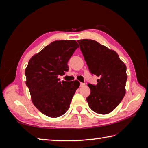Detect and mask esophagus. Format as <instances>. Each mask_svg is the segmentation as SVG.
<instances>
[{
  "instance_id": "34e87169",
  "label": "esophagus",
  "mask_w": 148,
  "mask_h": 148,
  "mask_svg": "<svg viewBox=\"0 0 148 148\" xmlns=\"http://www.w3.org/2000/svg\"><path fill=\"white\" fill-rule=\"evenodd\" d=\"M85 85H86V84H85L84 83H80V86H81V87H83V86H84Z\"/></svg>"
}]
</instances>
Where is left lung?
<instances>
[{"label":"left lung","mask_w":148,"mask_h":148,"mask_svg":"<svg viewBox=\"0 0 148 148\" xmlns=\"http://www.w3.org/2000/svg\"><path fill=\"white\" fill-rule=\"evenodd\" d=\"M91 73L99 76L96 86L88 84L87 101L92 111L108 114L118 106L126 92V65L116 51L92 40H77Z\"/></svg>","instance_id":"left-lung-1"}]
</instances>
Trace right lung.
Returning a JSON list of instances; mask_svg holds the SVG:
<instances>
[{"label":"right lung","instance_id":"1","mask_svg":"<svg viewBox=\"0 0 148 148\" xmlns=\"http://www.w3.org/2000/svg\"><path fill=\"white\" fill-rule=\"evenodd\" d=\"M79 45L74 40H57L30 59L26 85L35 107L45 116L58 117L67 112L79 82L59 81L69 71L68 61Z\"/></svg>","mask_w":148,"mask_h":148}]
</instances>
